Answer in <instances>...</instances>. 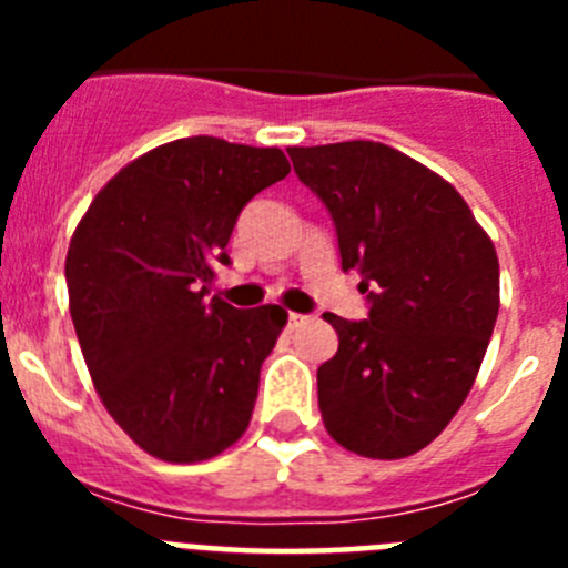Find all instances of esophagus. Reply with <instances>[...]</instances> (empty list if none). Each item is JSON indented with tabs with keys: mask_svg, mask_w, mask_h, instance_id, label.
Instances as JSON below:
<instances>
[{
	"mask_svg": "<svg viewBox=\"0 0 568 568\" xmlns=\"http://www.w3.org/2000/svg\"><path fill=\"white\" fill-rule=\"evenodd\" d=\"M287 324H290V327H301V324H304V315L290 313V315H287Z\"/></svg>",
	"mask_w": 568,
	"mask_h": 568,
	"instance_id": "obj_1",
	"label": "esophagus"
}]
</instances>
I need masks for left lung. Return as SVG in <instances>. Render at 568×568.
<instances>
[{
    "instance_id": "obj_1",
    "label": "left lung",
    "mask_w": 568,
    "mask_h": 568,
    "mask_svg": "<svg viewBox=\"0 0 568 568\" xmlns=\"http://www.w3.org/2000/svg\"><path fill=\"white\" fill-rule=\"evenodd\" d=\"M327 204L344 273L369 318L327 313L338 353L318 366L321 418L364 458L433 444L478 378L500 307L495 244L453 184L381 142L287 148Z\"/></svg>"
}]
</instances>
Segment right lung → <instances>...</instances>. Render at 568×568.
Wrapping results in <instances>:
<instances>
[{
  "mask_svg": "<svg viewBox=\"0 0 568 568\" xmlns=\"http://www.w3.org/2000/svg\"><path fill=\"white\" fill-rule=\"evenodd\" d=\"M290 173L278 148L215 135L148 150L104 184L70 239V318L110 418L168 464L247 433L287 313L210 298L244 204Z\"/></svg>",
  "mask_w": 568,
  "mask_h": 568,
  "instance_id": "right-lung-1",
  "label": "right lung"
}]
</instances>
